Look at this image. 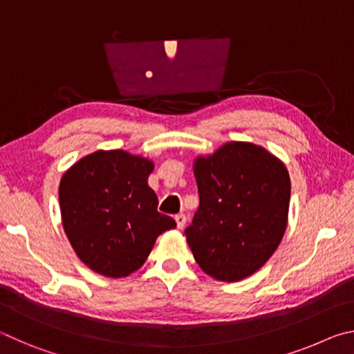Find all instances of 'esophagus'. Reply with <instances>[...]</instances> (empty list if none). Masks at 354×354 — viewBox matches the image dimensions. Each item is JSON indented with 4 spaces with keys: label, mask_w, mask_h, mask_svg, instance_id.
Wrapping results in <instances>:
<instances>
[{
    "label": "esophagus",
    "mask_w": 354,
    "mask_h": 354,
    "mask_svg": "<svg viewBox=\"0 0 354 354\" xmlns=\"http://www.w3.org/2000/svg\"><path fill=\"white\" fill-rule=\"evenodd\" d=\"M175 220H176V226L179 227V230H181V227H184V225H185V215L184 214L175 215Z\"/></svg>",
    "instance_id": "34e87169"
}]
</instances>
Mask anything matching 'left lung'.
Listing matches in <instances>:
<instances>
[{"label": "left lung", "instance_id": "1", "mask_svg": "<svg viewBox=\"0 0 354 354\" xmlns=\"http://www.w3.org/2000/svg\"><path fill=\"white\" fill-rule=\"evenodd\" d=\"M200 206L185 237L201 270L234 283L259 270L287 227L290 178L266 148L230 142L194 162Z\"/></svg>", "mask_w": 354, "mask_h": 354}]
</instances>
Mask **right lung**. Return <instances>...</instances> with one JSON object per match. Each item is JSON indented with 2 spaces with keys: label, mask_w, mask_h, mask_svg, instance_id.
I'll use <instances>...</instances> for the list:
<instances>
[{
  "label": "right lung",
  "mask_w": 354,
  "mask_h": 354,
  "mask_svg": "<svg viewBox=\"0 0 354 354\" xmlns=\"http://www.w3.org/2000/svg\"><path fill=\"white\" fill-rule=\"evenodd\" d=\"M154 164L123 149L95 151L64 173L59 205L64 231L77 257L107 278L128 277L143 266L156 239L176 227L158 212L148 185Z\"/></svg>",
  "instance_id": "1"
}]
</instances>
